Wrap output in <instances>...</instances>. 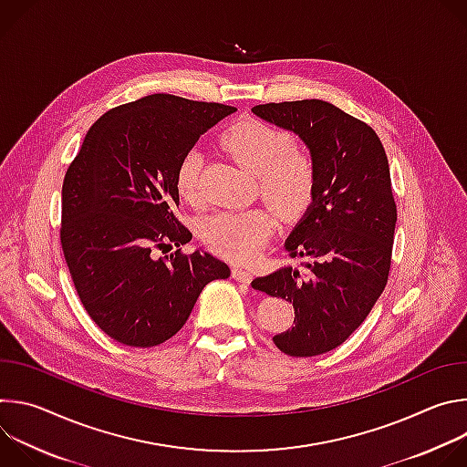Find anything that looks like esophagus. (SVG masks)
<instances>
[{"label":"esophagus","mask_w":467,"mask_h":467,"mask_svg":"<svg viewBox=\"0 0 467 467\" xmlns=\"http://www.w3.org/2000/svg\"><path fill=\"white\" fill-rule=\"evenodd\" d=\"M233 277H234L238 283H245V285H249L251 279H253L251 272L245 270V268H242V265H233Z\"/></svg>","instance_id":"1"}]
</instances>
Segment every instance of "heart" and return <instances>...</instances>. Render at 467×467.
I'll use <instances>...</instances> for the list:
<instances>
[{"label":"heart","mask_w":467,"mask_h":467,"mask_svg":"<svg viewBox=\"0 0 467 467\" xmlns=\"http://www.w3.org/2000/svg\"><path fill=\"white\" fill-rule=\"evenodd\" d=\"M223 146L247 170L254 171L260 193L285 220L299 218L312 203L316 190V164L305 150L294 146L288 130L244 118L222 137ZM203 153L188 150L175 170V186L188 203L199 199V175ZM274 231V218L264 209L218 213L202 222V238L216 253L231 260L254 258Z\"/></svg>","instance_id":"b5f03b06"}]
</instances>
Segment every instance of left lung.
Masks as SVG:
<instances>
[{
    "mask_svg": "<svg viewBox=\"0 0 467 467\" xmlns=\"http://www.w3.org/2000/svg\"><path fill=\"white\" fill-rule=\"evenodd\" d=\"M258 118L288 129L316 164L312 205L285 242L301 268L256 277L251 286L294 305V327L274 337L290 357L342 346L380 297L391 265L397 209L377 132L321 99L265 103Z\"/></svg>",
    "mask_w": 467,
    "mask_h": 467,
    "instance_id": "obj_1",
    "label": "left lung"
}]
</instances>
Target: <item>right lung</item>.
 <instances>
[{"instance_id": "add662e5", "label": "right lung", "mask_w": 467, "mask_h": 467, "mask_svg": "<svg viewBox=\"0 0 467 467\" xmlns=\"http://www.w3.org/2000/svg\"><path fill=\"white\" fill-rule=\"evenodd\" d=\"M236 109L151 94L105 112L62 184L60 244L78 296L112 340L153 348L186 323L199 294L231 275L211 253H181L175 170L199 137ZM178 251L157 259L154 251Z\"/></svg>"}]
</instances>
